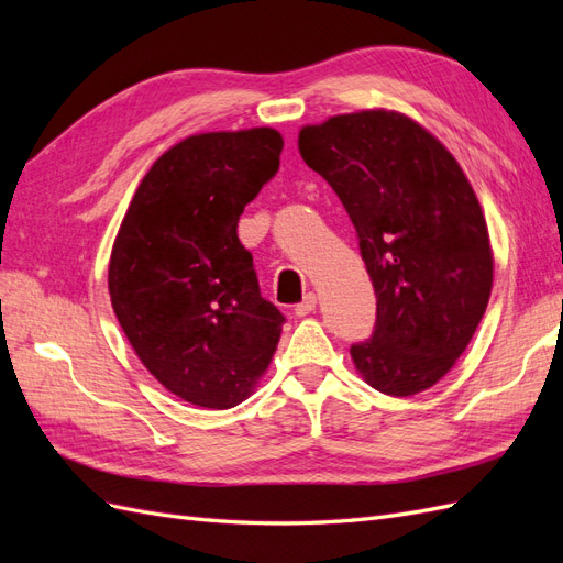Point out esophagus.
Here are the masks:
<instances>
[{
    "label": "esophagus",
    "mask_w": 563,
    "mask_h": 563,
    "mask_svg": "<svg viewBox=\"0 0 563 563\" xmlns=\"http://www.w3.org/2000/svg\"><path fill=\"white\" fill-rule=\"evenodd\" d=\"M317 310V296L314 294H308L302 298V302L296 305V317H308Z\"/></svg>",
    "instance_id": "esophagus-1"
}]
</instances>
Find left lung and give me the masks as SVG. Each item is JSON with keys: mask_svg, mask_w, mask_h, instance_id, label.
Returning <instances> with one entry per match:
<instances>
[{"mask_svg": "<svg viewBox=\"0 0 563 563\" xmlns=\"http://www.w3.org/2000/svg\"><path fill=\"white\" fill-rule=\"evenodd\" d=\"M298 150L343 201L376 288V331L350 347L356 371L391 397L437 385L493 286L486 218L465 172L428 129L383 108L302 126Z\"/></svg>", "mask_w": 563, "mask_h": 563, "instance_id": "1", "label": "left lung"}]
</instances>
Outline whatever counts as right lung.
Instances as JSON below:
<instances>
[{
    "mask_svg": "<svg viewBox=\"0 0 563 563\" xmlns=\"http://www.w3.org/2000/svg\"><path fill=\"white\" fill-rule=\"evenodd\" d=\"M277 129L197 133L168 147L135 190L112 244L119 327L168 391L201 408L242 404L282 335L236 236L249 201L277 174Z\"/></svg>",
    "mask_w": 563,
    "mask_h": 563,
    "instance_id": "1",
    "label": "right lung"
}]
</instances>
